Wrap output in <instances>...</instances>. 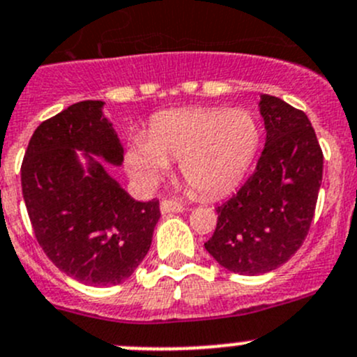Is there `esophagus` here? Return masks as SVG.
Wrapping results in <instances>:
<instances>
[{"label": "esophagus", "instance_id": "34e87169", "mask_svg": "<svg viewBox=\"0 0 357 357\" xmlns=\"http://www.w3.org/2000/svg\"><path fill=\"white\" fill-rule=\"evenodd\" d=\"M185 207L181 204L174 202V200H162L160 202V213L167 214V213H183Z\"/></svg>", "mask_w": 357, "mask_h": 357}]
</instances>
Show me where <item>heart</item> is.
I'll return each mask as SVG.
<instances>
[{
  "instance_id": "1",
  "label": "heart",
  "mask_w": 357,
  "mask_h": 357,
  "mask_svg": "<svg viewBox=\"0 0 357 357\" xmlns=\"http://www.w3.org/2000/svg\"><path fill=\"white\" fill-rule=\"evenodd\" d=\"M261 143L258 120L248 109L181 108L153 116L150 129L126 155L130 178L151 186L178 158L197 193L223 197L238 186Z\"/></svg>"
}]
</instances>
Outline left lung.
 Here are the masks:
<instances>
[{
    "mask_svg": "<svg viewBox=\"0 0 357 357\" xmlns=\"http://www.w3.org/2000/svg\"><path fill=\"white\" fill-rule=\"evenodd\" d=\"M266 137L256 171L216 209L204 244L227 271L259 275L288 261L312 223L323 181V151L310 120L274 96H259Z\"/></svg>",
    "mask_w": 357,
    "mask_h": 357,
    "instance_id": "obj_1",
    "label": "left lung"
}]
</instances>
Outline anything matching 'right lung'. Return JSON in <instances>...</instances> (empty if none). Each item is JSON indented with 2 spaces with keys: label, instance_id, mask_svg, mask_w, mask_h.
I'll return each instance as SVG.
<instances>
[{
  "label": "right lung",
  "instance_id": "add662e5",
  "mask_svg": "<svg viewBox=\"0 0 357 357\" xmlns=\"http://www.w3.org/2000/svg\"><path fill=\"white\" fill-rule=\"evenodd\" d=\"M102 108L105 101H82L40 123L20 169L24 202L45 255L89 286L127 281L150 251L160 220L158 200H134L102 164L123 162Z\"/></svg>",
  "mask_w": 357,
  "mask_h": 357
}]
</instances>
